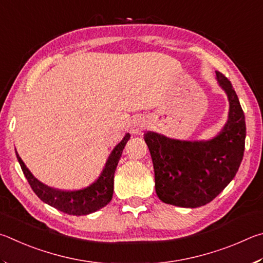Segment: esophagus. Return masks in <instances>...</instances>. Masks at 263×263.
I'll list each match as a JSON object with an SVG mask.
<instances>
[{
  "instance_id": "obj_1",
  "label": "esophagus",
  "mask_w": 263,
  "mask_h": 263,
  "mask_svg": "<svg viewBox=\"0 0 263 263\" xmlns=\"http://www.w3.org/2000/svg\"><path fill=\"white\" fill-rule=\"evenodd\" d=\"M149 128L148 120L144 118H136L132 123V133L135 135H141L142 133Z\"/></svg>"
}]
</instances>
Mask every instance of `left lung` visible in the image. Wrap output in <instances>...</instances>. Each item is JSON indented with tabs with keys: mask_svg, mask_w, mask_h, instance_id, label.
<instances>
[{
	"mask_svg": "<svg viewBox=\"0 0 263 263\" xmlns=\"http://www.w3.org/2000/svg\"><path fill=\"white\" fill-rule=\"evenodd\" d=\"M216 80L228 96L229 115L217 135L206 141H179L148 132L155 187L164 203L197 208L213 201L236 176L245 150V115L238 96L223 73Z\"/></svg>",
	"mask_w": 263,
	"mask_h": 263,
	"instance_id": "left-lung-1",
	"label": "left lung"
}]
</instances>
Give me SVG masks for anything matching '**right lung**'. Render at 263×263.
<instances>
[{"instance_id": "right-lung-1", "label": "right lung", "mask_w": 263, "mask_h": 263, "mask_svg": "<svg viewBox=\"0 0 263 263\" xmlns=\"http://www.w3.org/2000/svg\"><path fill=\"white\" fill-rule=\"evenodd\" d=\"M129 139H130V135L126 134L122 141L115 145V148L112 150V153L106 160L105 166L98 179L87 187L77 191H60L44 185L30 172V170L26 167V165L20 157V155L17 154V151L16 156L18 162H20L22 171L24 173L27 181H29L31 188L41 201L55 209L62 211L64 214L83 216L92 214L97 210L104 208L112 200L114 173L120 157L122 155V151Z\"/></svg>"}]
</instances>
